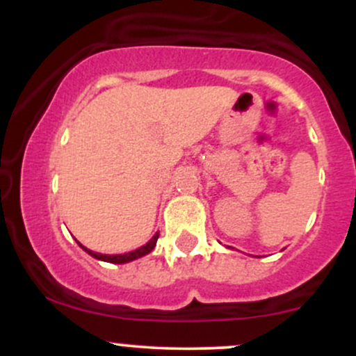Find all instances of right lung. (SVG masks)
I'll list each match as a JSON object with an SVG mask.
<instances>
[{"mask_svg":"<svg viewBox=\"0 0 356 356\" xmlns=\"http://www.w3.org/2000/svg\"><path fill=\"white\" fill-rule=\"evenodd\" d=\"M157 239H159V232H155L154 238L150 239L149 243L145 244V246L138 248V249H136V251L125 252V254H100V252H93V251H90V249H87L85 246H81L79 241H76V243H79V246L83 249L85 252H88V254L92 256V257H95V259L105 261V263H112V264H124V263H130V261L138 259V257L149 254V252L155 248V244H157Z\"/></svg>","mask_w":356,"mask_h":356,"instance_id":"right-lung-1","label":"right lung"}]
</instances>
